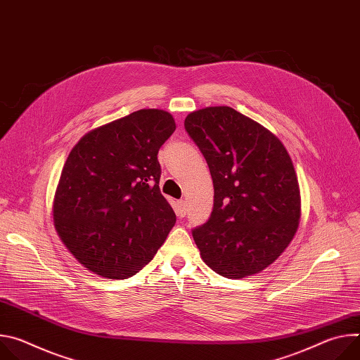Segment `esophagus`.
Wrapping results in <instances>:
<instances>
[{
	"mask_svg": "<svg viewBox=\"0 0 360 360\" xmlns=\"http://www.w3.org/2000/svg\"><path fill=\"white\" fill-rule=\"evenodd\" d=\"M176 215L179 218H184L186 215V202L182 199L178 200V203H176Z\"/></svg>",
	"mask_w": 360,
	"mask_h": 360,
	"instance_id": "obj_1",
	"label": "esophagus"
}]
</instances>
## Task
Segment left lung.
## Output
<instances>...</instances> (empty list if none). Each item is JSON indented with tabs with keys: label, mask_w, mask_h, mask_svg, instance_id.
Wrapping results in <instances>:
<instances>
[{
	"label": "left lung",
	"mask_w": 360,
	"mask_h": 360,
	"mask_svg": "<svg viewBox=\"0 0 360 360\" xmlns=\"http://www.w3.org/2000/svg\"><path fill=\"white\" fill-rule=\"evenodd\" d=\"M184 125L215 191L210 219L192 229L203 262L229 279L259 274L279 258L299 225L300 192L288 150L229 107L191 112Z\"/></svg>",
	"instance_id": "1"
}]
</instances>
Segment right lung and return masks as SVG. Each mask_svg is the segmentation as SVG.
Returning a JSON list of instances; mask_svg holds the SVG:
<instances>
[{
  "label": "right lung",
  "mask_w": 360,
  "mask_h": 360,
  "mask_svg": "<svg viewBox=\"0 0 360 360\" xmlns=\"http://www.w3.org/2000/svg\"><path fill=\"white\" fill-rule=\"evenodd\" d=\"M175 128L171 114L139 110L85 134L70 152L54 222L88 271L127 279L167 239L176 217L160 189L158 150Z\"/></svg>",
  "instance_id": "right-lung-1"
}]
</instances>
